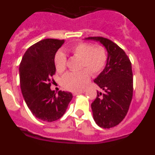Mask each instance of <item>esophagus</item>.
Wrapping results in <instances>:
<instances>
[{
  "label": "esophagus",
  "instance_id": "1",
  "mask_svg": "<svg viewBox=\"0 0 155 155\" xmlns=\"http://www.w3.org/2000/svg\"><path fill=\"white\" fill-rule=\"evenodd\" d=\"M84 91H74L73 92V94L74 95H77V94H82V93H84Z\"/></svg>",
  "mask_w": 155,
  "mask_h": 155
}]
</instances>
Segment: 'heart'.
I'll use <instances>...</instances> for the list:
<instances>
[{
    "label": "heart",
    "mask_w": 155,
    "mask_h": 155,
    "mask_svg": "<svg viewBox=\"0 0 155 155\" xmlns=\"http://www.w3.org/2000/svg\"><path fill=\"white\" fill-rule=\"evenodd\" d=\"M70 53L74 57L81 58L80 68L78 72H68L62 78V85L66 89L79 91L84 89L91 74L100 73L106 64L107 53L105 48L101 46H94L91 43L81 42L69 49ZM54 64L58 72H64L67 67V58L63 52L59 51L54 57Z\"/></svg>",
    "instance_id": "heart-1"
}]
</instances>
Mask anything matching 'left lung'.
<instances>
[{
	"label": "left lung",
	"instance_id": "1",
	"mask_svg": "<svg viewBox=\"0 0 155 155\" xmlns=\"http://www.w3.org/2000/svg\"><path fill=\"white\" fill-rule=\"evenodd\" d=\"M86 40L100 42L107 51L103 71L94 82L103 91H97L91 103L93 119L98 127L109 129L125 118L133 97V72L130 59L121 48L103 37H88Z\"/></svg>",
	"mask_w": 155,
	"mask_h": 155
}]
</instances>
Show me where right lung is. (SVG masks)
<instances>
[{
    "label": "right lung",
    "instance_id": "add662e5",
    "mask_svg": "<svg viewBox=\"0 0 155 155\" xmlns=\"http://www.w3.org/2000/svg\"><path fill=\"white\" fill-rule=\"evenodd\" d=\"M64 40L46 39L30 46L19 66V78L25 102L36 118L53 122L61 118L73 95L68 91L50 89L56 72L54 57Z\"/></svg>",
    "mask_w": 155,
    "mask_h": 155
}]
</instances>
